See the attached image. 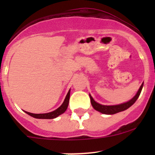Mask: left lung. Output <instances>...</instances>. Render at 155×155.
<instances>
[{"instance_id":"left-lung-1","label":"left lung","mask_w":155,"mask_h":155,"mask_svg":"<svg viewBox=\"0 0 155 155\" xmlns=\"http://www.w3.org/2000/svg\"><path fill=\"white\" fill-rule=\"evenodd\" d=\"M143 86V84H142V85L140 86V89H139L138 92H137V94L135 95V97H134V98H132L130 101L124 103V104H119V105H115V106L101 105V104L95 102V101H94L93 98H92V97L89 94V96H90L91 103L92 107H94V109L95 110L98 111V112H101V113L107 114V115H113V114L118 113V112L126 110V109H127L128 108L130 107L131 106L136 102V101L138 99L139 96H140V93H141Z\"/></svg>"}]
</instances>
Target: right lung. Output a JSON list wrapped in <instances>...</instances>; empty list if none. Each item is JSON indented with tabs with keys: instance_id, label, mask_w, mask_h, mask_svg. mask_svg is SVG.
<instances>
[{
	"instance_id": "add662e5",
	"label": "right lung",
	"mask_w": 155,
	"mask_h": 155,
	"mask_svg": "<svg viewBox=\"0 0 155 155\" xmlns=\"http://www.w3.org/2000/svg\"><path fill=\"white\" fill-rule=\"evenodd\" d=\"M70 91H69L68 94H67L66 97H65L64 101L62 104V105L60 107L58 108L57 109H55L54 111L51 112H48V113H44V114H34L31 113V112H25L28 115H31V116L34 117L35 118H42V119H51V118H54L56 117H58V115H61L62 113L65 112L68 109V104H69V100H70Z\"/></svg>"
}]
</instances>
